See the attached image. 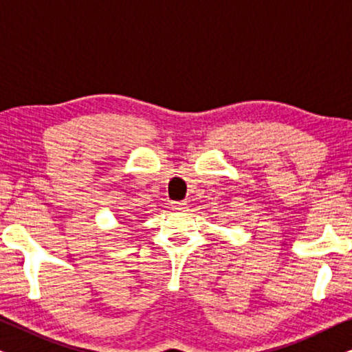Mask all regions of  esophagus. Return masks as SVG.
Wrapping results in <instances>:
<instances>
[{
    "label": "esophagus",
    "instance_id": "obj_1",
    "mask_svg": "<svg viewBox=\"0 0 352 352\" xmlns=\"http://www.w3.org/2000/svg\"><path fill=\"white\" fill-rule=\"evenodd\" d=\"M173 210L176 211H186L187 210V204L186 201H173Z\"/></svg>",
    "mask_w": 352,
    "mask_h": 352
}]
</instances>
